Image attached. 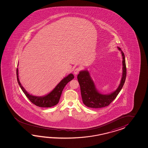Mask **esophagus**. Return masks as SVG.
Here are the masks:
<instances>
[{
    "label": "esophagus",
    "mask_w": 148,
    "mask_h": 148,
    "mask_svg": "<svg viewBox=\"0 0 148 148\" xmlns=\"http://www.w3.org/2000/svg\"><path fill=\"white\" fill-rule=\"evenodd\" d=\"M80 68H75V69L74 70V74L75 75H77L78 73L80 71Z\"/></svg>",
    "instance_id": "esophagus-1"
}]
</instances>
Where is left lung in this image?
Listing matches in <instances>:
<instances>
[{
	"instance_id": "obj_1",
	"label": "left lung",
	"mask_w": 148,
	"mask_h": 148,
	"mask_svg": "<svg viewBox=\"0 0 148 148\" xmlns=\"http://www.w3.org/2000/svg\"><path fill=\"white\" fill-rule=\"evenodd\" d=\"M117 48L121 51L123 57V73L120 85L116 90L110 94H102L96 88L94 82L87 70H82L77 75L80 87L82 101L86 106L93 108H99L108 106L116 98L123 87L126 76L125 56L121 48Z\"/></svg>"
}]
</instances>
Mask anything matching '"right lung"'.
Listing matches in <instances>:
<instances>
[{"label": "right lung", "mask_w": 148, "mask_h": 148, "mask_svg": "<svg viewBox=\"0 0 148 148\" xmlns=\"http://www.w3.org/2000/svg\"><path fill=\"white\" fill-rule=\"evenodd\" d=\"M17 79L19 86L22 89L23 92L25 94L26 96L28 98V99L31 101L33 104L36 106L41 107H51L56 105L58 104L60 97L62 94L63 88L71 80L74 78V75L72 73H70L67 75L54 88L52 91H51L49 94L44 96H35L29 94L23 87L18 78V68L16 70Z\"/></svg>", "instance_id": "add662e5"}]
</instances>
